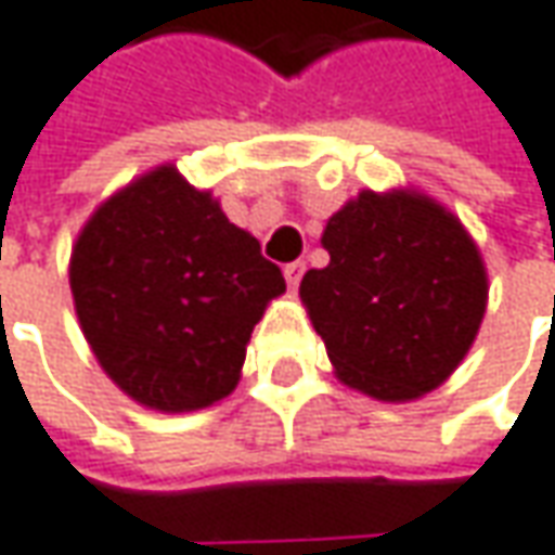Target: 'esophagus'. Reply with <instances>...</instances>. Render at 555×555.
<instances>
[{"instance_id":"esophagus-1","label":"esophagus","mask_w":555,"mask_h":555,"mask_svg":"<svg viewBox=\"0 0 555 555\" xmlns=\"http://www.w3.org/2000/svg\"><path fill=\"white\" fill-rule=\"evenodd\" d=\"M285 282H288V288L295 292L298 285H301V276H304V260H292V263H285Z\"/></svg>"}]
</instances>
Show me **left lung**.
Listing matches in <instances>:
<instances>
[{
    "label": "left lung",
    "instance_id": "obj_1",
    "mask_svg": "<svg viewBox=\"0 0 555 555\" xmlns=\"http://www.w3.org/2000/svg\"><path fill=\"white\" fill-rule=\"evenodd\" d=\"M328 267L307 270L301 301L335 375L375 400L435 391L469 353L488 273L463 223L413 189L370 192L328 217Z\"/></svg>",
    "mask_w": 555,
    "mask_h": 555
}]
</instances>
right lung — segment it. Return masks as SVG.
I'll return each mask as SVG.
<instances>
[{"mask_svg":"<svg viewBox=\"0 0 555 555\" xmlns=\"http://www.w3.org/2000/svg\"><path fill=\"white\" fill-rule=\"evenodd\" d=\"M70 292L111 382L142 406L189 413L232 395L254 325L285 279L210 192L164 164L86 220Z\"/></svg>","mask_w":555,"mask_h":555,"instance_id":"right-lung-1","label":"right lung"}]
</instances>
